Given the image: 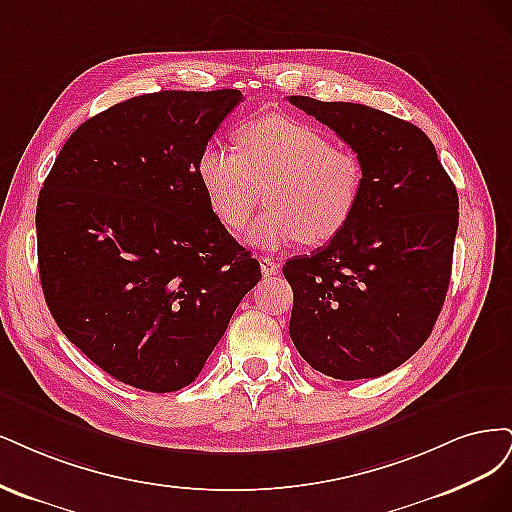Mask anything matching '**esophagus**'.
Segmentation results:
<instances>
[{"instance_id":"34e87169","label":"esophagus","mask_w":512,"mask_h":512,"mask_svg":"<svg viewBox=\"0 0 512 512\" xmlns=\"http://www.w3.org/2000/svg\"><path fill=\"white\" fill-rule=\"evenodd\" d=\"M259 266H261L263 276H274L280 272V263L270 257H259Z\"/></svg>"}]
</instances>
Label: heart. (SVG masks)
I'll list each match as a JSON object with an SVG mask.
<instances>
[{
  "label": "heart",
  "mask_w": 512,
  "mask_h": 512,
  "mask_svg": "<svg viewBox=\"0 0 512 512\" xmlns=\"http://www.w3.org/2000/svg\"><path fill=\"white\" fill-rule=\"evenodd\" d=\"M238 153L206 146L197 178L210 210L229 232H242L266 191V212L249 242L278 251L298 240L323 244L349 225L364 189L355 153L332 144L315 125L287 114H266L240 127Z\"/></svg>",
  "instance_id": "b5f03b06"
}]
</instances>
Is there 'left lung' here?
Returning a JSON list of instances; mask_svg holds the SVG:
<instances>
[{"mask_svg": "<svg viewBox=\"0 0 512 512\" xmlns=\"http://www.w3.org/2000/svg\"><path fill=\"white\" fill-rule=\"evenodd\" d=\"M289 102L334 129L364 168L349 225L283 266L293 289L289 336L325 376H383L421 349L447 298L457 189L412 123L364 104Z\"/></svg>", "mask_w": 512, "mask_h": 512, "instance_id": "obj_1", "label": "left lung"}]
</instances>
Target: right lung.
Returning a JSON list of instances; mask_svg holds the SVG:
<instances>
[{
	"mask_svg": "<svg viewBox=\"0 0 512 512\" xmlns=\"http://www.w3.org/2000/svg\"><path fill=\"white\" fill-rule=\"evenodd\" d=\"M238 89L159 91L63 144L36 208L44 300L95 366L142 391L193 383L259 261L214 217L197 157Z\"/></svg>",
	"mask_w": 512,
	"mask_h": 512,
	"instance_id": "1",
	"label": "right lung"
}]
</instances>
